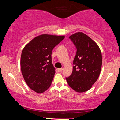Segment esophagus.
<instances>
[{
	"instance_id": "esophagus-1",
	"label": "esophagus",
	"mask_w": 120,
	"mask_h": 120,
	"mask_svg": "<svg viewBox=\"0 0 120 120\" xmlns=\"http://www.w3.org/2000/svg\"><path fill=\"white\" fill-rule=\"evenodd\" d=\"M58 71H60V72H62V71H63V68L58 69Z\"/></svg>"
}]
</instances>
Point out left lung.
Here are the masks:
<instances>
[{"mask_svg":"<svg viewBox=\"0 0 120 120\" xmlns=\"http://www.w3.org/2000/svg\"><path fill=\"white\" fill-rule=\"evenodd\" d=\"M76 48L71 75L65 78L69 86L77 92L89 90L101 73L102 56L99 47L89 37L82 32L69 37Z\"/></svg>","mask_w":120,"mask_h":120,"instance_id":"obj_1","label":"left lung"}]
</instances>
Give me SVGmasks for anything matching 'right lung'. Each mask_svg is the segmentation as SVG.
I'll return each mask as SVG.
<instances>
[{
  "label": "right lung",
  "mask_w": 120,
  "mask_h": 120,
  "mask_svg": "<svg viewBox=\"0 0 120 120\" xmlns=\"http://www.w3.org/2000/svg\"><path fill=\"white\" fill-rule=\"evenodd\" d=\"M64 36L42 34L31 40L23 49L21 71L30 89L40 93L51 86L55 68L52 64V51Z\"/></svg>",
  "instance_id": "obj_1"
}]
</instances>
